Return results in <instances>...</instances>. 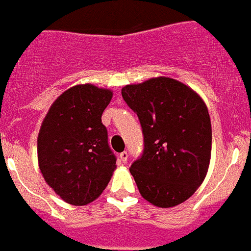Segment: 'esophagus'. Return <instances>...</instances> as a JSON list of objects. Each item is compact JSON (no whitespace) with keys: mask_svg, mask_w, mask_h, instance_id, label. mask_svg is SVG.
Segmentation results:
<instances>
[{"mask_svg":"<svg viewBox=\"0 0 251 251\" xmlns=\"http://www.w3.org/2000/svg\"><path fill=\"white\" fill-rule=\"evenodd\" d=\"M127 159H128L127 151H123V152L120 153V160L124 162V164H126V162H127Z\"/></svg>","mask_w":251,"mask_h":251,"instance_id":"obj_1","label":"esophagus"}]
</instances>
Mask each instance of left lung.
<instances>
[{"instance_id": "1", "label": "left lung", "mask_w": 251, "mask_h": 251, "mask_svg": "<svg viewBox=\"0 0 251 251\" xmlns=\"http://www.w3.org/2000/svg\"><path fill=\"white\" fill-rule=\"evenodd\" d=\"M123 98L139 117L144 151L130 168L141 196L173 207L202 184L211 156V123L202 99L185 83L155 77L126 85Z\"/></svg>"}]
</instances>
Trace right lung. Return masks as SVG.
I'll return each instance as SVG.
<instances>
[{"label":"right lung","mask_w":251,"mask_h":251,"mask_svg":"<svg viewBox=\"0 0 251 251\" xmlns=\"http://www.w3.org/2000/svg\"><path fill=\"white\" fill-rule=\"evenodd\" d=\"M111 99V90L77 85L56 99L42 121L38 166L47 185L71 205L96 200L116 169V156L101 123Z\"/></svg>","instance_id":"right-lung-1"}]
</instances>
